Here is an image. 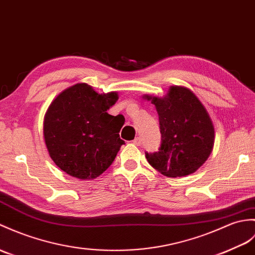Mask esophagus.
Segmentation results:
<instances>
[{"label": "esophagus", "instance_id": "1", "mask_svg": "<svg viewBox=\"0 0 255 255\" xmlns=\"http://www.w3.org/2000/svg\"><path fill=\"white\" fill-rule=\"evenodd\" d=\"M132 143H133V144H135V145H141V143H142V140H141V138H140V137H137V138H135V139L132 141Z\"/></svg>", "mask_w": 255, "mask_h": 255}]
</instances>
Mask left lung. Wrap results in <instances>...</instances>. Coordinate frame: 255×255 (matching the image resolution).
<instances>
[{
  "label": "left lung",
  "mask_w": 255,
  "mask_h": 255,
  "mask_svg": "<svg viewBox=\"0 0 255 255\" xmlns=\"http://www.w3.org/2000/svg\"><path fill=\"white\" fill-rule=\"evenodd\" d=\"M155 105L162 143L158 152L146 153L152 167L176 178L193 174L212 153L214 125L204 105L186 87L171 86L162 98L144 94Z\"/></svg>",
  "instance_id": "left-lung-1"
}]
</instances>
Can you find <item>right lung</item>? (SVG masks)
Listing matches in <instances>:
<instances>
[{
	"mask_svg": "<svg viewBox=\"0 0 255 255\" xmlns=\"http://www.w3.org/2000/svg\"><path fill=\"white\" fill-rule=\"evenodd\" d=\"M118 93H98L85 82L65 89L52 101L43 120V138L57 167L81 180H92L113 163L125 141L122 115L108 110Z\"/></svg>",
	"mask_w": 255,
	"mask_h": 255,
	"instance_id": "1",
	"label": "right lung"
}]
</instances>
